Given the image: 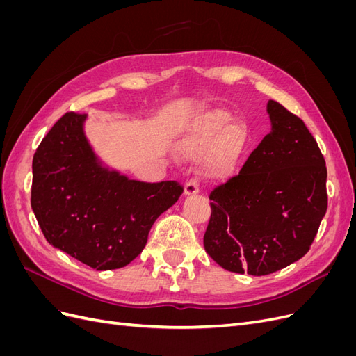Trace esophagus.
Segmentation results:
<instances>
[{
  "label": "esophagus",
  "mask_w": 356,
  "mask_h": 356,
  "mask_svg": "<svg viewBox=\"0 0 356 356\" xmlns=\"http://www.w3.org/2000/svg\"><path fill=\"white\" fill-rule=\"evenodd\" d=\"M199 193V181L197 178H190L186 182V188H184V195L186 196H195Z\"/></svg>",
  "instance_id": "1"
}]
</instances>
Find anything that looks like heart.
Masks as SVG:
<instances>
[{
    "label": "heart",
    "mask_w": 356,
    "mask_h": 356,
    "mask_svg": "<svg viewBox=\"0 0 356 356\" xmlns=\"http://www.w3.org/2000/svg\"><path fill=\"white\" fill-rule=\"evenodd\" d=\"M232 117L224 111H215L203 117L182 144V152L190 156L207 153L211 149L209 169L213 175H227L242 157L248 143V134L241 124H232Z\"/></svg>",
    "instance_id": "obj_1"
}]
</instances>
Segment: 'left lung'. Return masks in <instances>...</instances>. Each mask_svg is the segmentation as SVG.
<instances>
[{"instance_id": "1", "label": "left lung", "mask_w": 356, "mask_h": 356, "mask_svg": "<svg viewBox=\"0 0 356 356\" xmlns=\"http://www.w3.org/2000/svg\"><path fill=\"white\" fill-rule=\"evenodd\" d=\"M272 132L239 175L215 187L204 251L234 273L264 276L307 254L328 207L327 166L305 122L268 101Z\"/></svg>"}]
</instances>
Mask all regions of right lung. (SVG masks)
I'll return each mask as SVG.
<instances>
[{"label": "right lung", "mask_w": 356, "mask_h": 356, "mask_svg": "<svg viewBox=\"0 0 356 356\" xmlns=\"http://www.w3.org/2000/svg\"><path fill=\"white\" fill-rule=\"evenodd\" d=\"M84 120L86 114L70 111L42 138L32 160L31 207L50 245L96 270H113L143 252L154 221L184 187L102 168Z\"/></svg>", "instance_id": "1"}]
</instances>
